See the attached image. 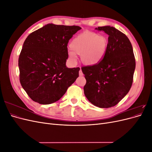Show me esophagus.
Here are the masks:
<instances>
[{
  "label": "esophagus",
  "instance_id": "34e87169",
  "mask_svg": "<svg viewBox=\"0 0 152 152\" xmlns=\"http://www.w3.org/2000/svg\"><path fill=\"white\" fill-rule=\"evenodd\" d=\"M79 75H80V76H82V75H83V73H82L81 69L79 70Z\"/></svg>",
  "mask_w": 152,
  "mask_h": 152
}]
</instances>
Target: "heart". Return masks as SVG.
I'll return each mask as SVG.
<instances>
[{
  "mask_svg": "<svg viewBox=\"0 0 152 152\" xmlns=\"http://www.w3.org/2000/svg\"><path fill=\"white\" fill-rule=\"evenodd\" d=\"M68 56L72 61L76 54L80 55L81 61L86 65H97L103 59L108 48V40L103 35L92 31H84L73 39L70 44Z\"/></svg>",
  "mask_w": 152,
  "mask_h": 152,
  "instance_id": "1",
  "label": "heart"
}]
</instances>
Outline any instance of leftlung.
I'll return each mask as SVG.
<instances>
[{
	"label": "left lung",
	"instance_id": "8db88e82",
	"mask_svg": "<svg viewBox=\"0 0 152 152\" xmlns=\"http://www.w3.org/2000/svg\"><path fill=\"white\" fill-rule=\"evenodd\" d=\"M108 35V48L97 65L82 67L86 84V97L99 108H110L121 102L129 91L136 61L130 40L121 31L110 26H99Z\"/></svg>",
	"mask_w": 152,
	"mask_h": 152
}]
</instances>
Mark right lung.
I'll return each instance as SVG.
<instances>
[{
  "label": "right lung",
  "instance_id": "add662e5",
  "mask_svg": "<svg viewBox=\"0 0 152 152\" xmlns=\"http://www.w3.org/2000/svg\"><path fill=\"white\" fill-rule=\"evenodd\" d=\"M80 29L50 23L27 37L18 59L20 81L34 102H57L79 77L80 68H67L66 62L68 41Z\"/></svg>",
  "mask_w": 152,
  "mask_h": 152
}]
</instances>
